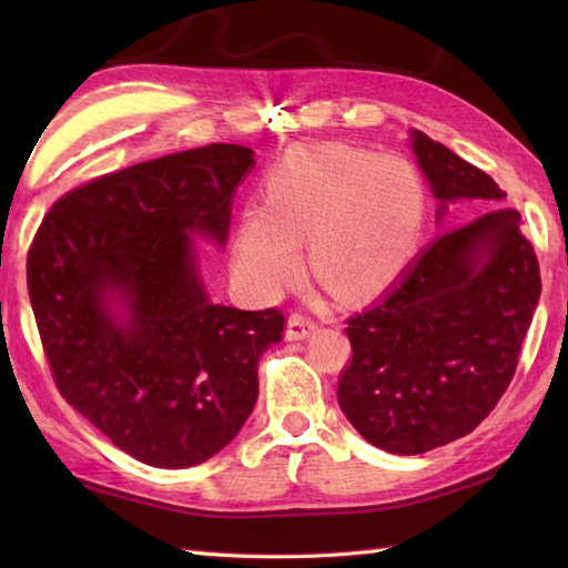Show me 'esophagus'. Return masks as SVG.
Returning a JSON list of instances; mask_svg holds the SVG:
<instances>
[{
    "mask_svg": "<svg viewBox=\"0 0 568 568\" xmlns=\"http://www.w3.org/2000/svg\"><path fill=\"white\" fill-rule=\"evenodd\" d=\"M315 329H317V322L315 320L303 315V312H293L291 320H287L285 336L291 342H300V339H305V336H310Z\"/></svg>",
    "mask_w": 568,
    "mask_h": 568,
    "instance_id": "34e87169",
    "label": "esophagus"
}]
</instances>
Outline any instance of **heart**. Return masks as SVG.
I'll list each match as a JSON object with an SVG mask.
<instances>
[{"label":"heart","mask_w":568,"mask_h":568,"mask_svg":"<svg viewBox=\"0 0 568 568\" xmlns=\"http://www.w3.org/2000/svg\"><path fill=\"white\" fill-rule=\"evenodd\" d=\"M419 220L422 187L405 161L329 143L287 155L271 173L268 210L244 214L234 263L251 287L281 293L303 273L297 241L310 239L320 283L361 297L400 268Z\"/></svg>","instance_id":"b5f03b06"}]
</instances>
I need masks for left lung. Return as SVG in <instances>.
Segmentation results:
<instances>
[{"instance_id": "1", "label": "left lung", "mask_w": 568, "mask_h": 568, "mask_svg": "<svg viewBox=\"0 0 568 568\" xmlns=\"http://www.w3.org/2000/svg\"><path fill=\"white\" fill-rule=\"evenodd\" d=\"M413 149L437 197L503 200L480 168L422 131ZM523 214L493 207L437 236L376 305L346 320L352 361L339 407L361 437L390 454H422L474 432L515 376L541 293Z\"/></svg>"}]
</instances>
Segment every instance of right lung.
I'll return each instance as SVG.
<instances>
[{
	"label": "right lung",
	"mask_w": 568,
	"mask_h": 568,
	"mask_svg": "<svg viewBox=\"0 0 568 568\" xmlns=\"http://www.w3.org/2000/svg\"><path fill=\"white\" fill-rule=\"evenodd\" d=\"M253 151L210 143L94 178L53 202L27 283L58 393L139 462L187 468L236 437L283 310L214 305L190 232L224 246ZM128 307L113 315L111 297Z\"/></svg>",
	"instance_id": "right-lung-1"
}]
</instances>
